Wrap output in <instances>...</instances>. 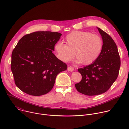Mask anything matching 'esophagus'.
Segmentation results:
<instances>
[{"label":"esophagus","instance_id":"esophagus-1","mask_svg":"<svg viewBox=\"0 0 129 129\" xmlns=\"http://www.w3.org/2000/svg\"><path fill=\"white\" fill-rule=\"evenodd\" d=\"M67 69L69 71H73V70H74V68H73V67L71 66H69L67 68Z\"/></svg>","mask_w":129,"mask_h":129}]
</instances>
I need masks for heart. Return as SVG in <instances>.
Returning <instances> with one entry per match:
<instances>
[{"instance_id":"obj_1","label":"heart","mask_w":129,"mask_h":129,"mask_svg":"<svg viewBox=\"0 0 129 129\" xmlns=\"http://www.w3.org/2000/svg\"><path fill=\"white\" fill-rule=\"evenodd\" d=\"M64 41L65 44L57 43L54 50L58 59L65 63L71 61L76 54L77 63L90 65L99 58L103 47L101 37L88 31L71 32L66 36Z\"/></svg>"}]
</instances>
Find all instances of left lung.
<instances>
[{
    "instance_id": "left-lung-1",
    "label": "left lung",
    "mask_w": 129,
    "mask_h": 129,
    "mask_svg": "<svg viewBox=\"0 0 129 129\" xmlns=\"http://www.w3.org/2000/svg\"><path fill=\"white\" fill-rule=\"evenodd\" d=\"M97 28L103 41L102 52L93 63L78 69L82 79L75 85L79 92L89 96L99 95L108 90L117 79L120 67L119 54L114 40Z\"/></svg>"
}]
</instances>
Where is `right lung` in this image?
I'll use <instances>...</instances> for the list:
<instances>
[{"instance_id": "obj_1", "label": "right lung", "mask_w": 129, "mask_h": 129, "mask_svg": "<svg viewBox=\"0 0 129 129\" xmlns=\"http://www.w3.org/2000/svg\"><path fill=\"white\" fill-rule=\"evenodd\" d=\"M62 34L35 31L24 36L13 49L11 70L17 87L34 96L47 93L67 65L52 53Z\"/></svg>"}]
</instances>
